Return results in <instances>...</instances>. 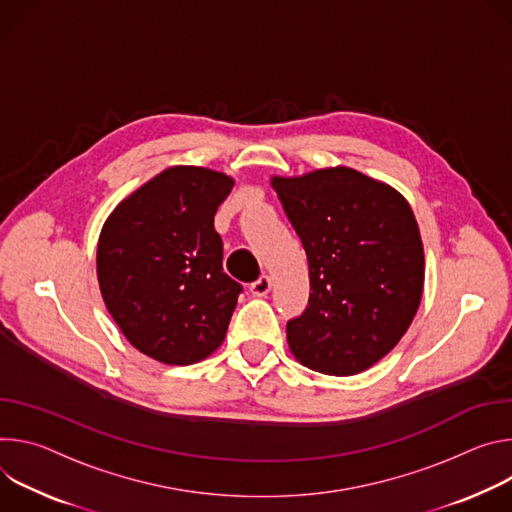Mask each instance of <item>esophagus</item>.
<instances>
[{
  "label": "esophagus",
  "mask_w": 512,
  "mask_h": 512,
  "mask_svg": "<svg viewBox=\"0 0 512 512\" xmlns=\"http://www.w3.org/2000/svg\"><path fill=\"white\" fill-rule=\"evenodd\" d=\"M270 289H272V278L266 274H262L256 282H252V287H250L254 297H266L270 293Z\"/></svg>",
  "instance_id": "obj_1"
}]
</instances>
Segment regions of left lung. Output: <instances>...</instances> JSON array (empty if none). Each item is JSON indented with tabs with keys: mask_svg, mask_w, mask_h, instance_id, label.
Returning a JSON list of instances; mask_svg holds the SVG:
<instances>
[{
	"mask_svg": "<svg viewBox=\"0 0 512 512\" xmlns=\"http://www.w3.org/2000/svg\"><path fill=\"white\" fill-rule=\"evenodd\" d=\"M270 185L309 260V307L287 323L293 356L331 376L368 370L401 342L421 303L425 256L411 205L348 166Z\"/></svg>",
	"mask_w": 512,
	"mask_h": 512,
	"instance_id": "8db88e82",
	"label": "left lung"
}]
</instances>
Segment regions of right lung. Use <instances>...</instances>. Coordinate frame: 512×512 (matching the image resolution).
<instances>
[{"label":"right lung","instance_id":"obj_1","mask_svg":"<svg viewBox=\"0 0 512 512\" xmlns=\"http://www.w3.org/2000/svg\"><path fill=\"white\" fill-rule=\"evenodd\" d=\"M234 179L170 166L111 211L97 244V280L128 342L162 364L187 366L225 337L242 285L223 272L213 215Z\"/></svg>","mask_w":512,"mask_h":512}]
</instances>
